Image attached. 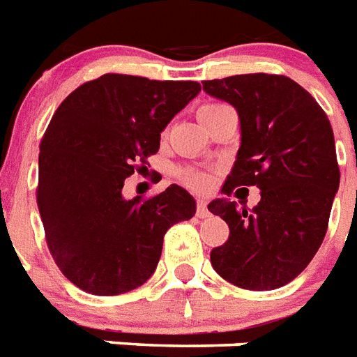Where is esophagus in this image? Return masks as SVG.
Masks as SVG:
<instances>
[{"instance_id":"34e87169","label":"esophagus","mask_w":357,"mask_h":357,"mask_svg":"<svg viewBox=\"0 0 357 357\" xmlns=\"http://www.w3.org/2000/svg\"><path fill=\"white\" fill-rule=\"evenodd\" d=\"M208 215H210V212H208L206 201H204V199H199V201H197V218L204 219L208 218Z\"/></svg>"}]
</instances>
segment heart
<instances>
[{
  "instance_id": "b5f03b06",
  "label": "heart",
  "mask_w": 357,
  "mask_h": 357,
  "mask_svg": "<svg viewBox=\"0 0 357 357\" xmlns=\"http://www.w3.org/2000/svg\"><path fill=\"white\" fill-rule=\"evenodd\" d=\"M219 107H225V105H218V102L204 105V107L201 108V112L202 110H210V108H219ZM182 178H184V182H186V184H190L192 188H195V190H202V188H206L208 184H210V178H208V175H204V173H199V171H186V173L182 175Z\"/></svg>"
}]
</instances>
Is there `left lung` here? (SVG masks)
<instances>
[{"label":"left lung","mask_w":357,"mask_h":357,"mask_svg":"<svg viewBox=\"0 0 357 357\" xmlns=\"http://www.w3.org/2000/svg\"><path fill=\"white\" fill-rule=\"evenodd\" d=\"M239 116L241 145L221 192L259 188L252 210L227 197L208 204L227 221V243L210 252L213 269L234 286L269 291L312 261L326 236L339 165L332 125L319 102L289 77L247 73L202 82ZM238 195V192H236Z\"/></svg>","instance_id":"8db88e82"}]
</instances>
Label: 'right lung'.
Returning a JSON list of instances; mask_svg holds the SVG:
<instances>
[{
    "instance_id": "add662e5",
    "label": "right lung",
    "mask_w": 357,
    "mask_h": 357,
    "mask_svg": "<svg viewBox=\"0 0 357 357\" xmlns=\"http://www.w3.org/2000/svg\"><path fill=\"white\" fill-rule=\"evenodd\" d=\"M199 92L195 81L105 73L53 114L40 144L36 202L51 256L82 291L110 296L145 284L165 232L195 215V199L176 184L145 201H127L121 190Z\"/></svg>"
}]
</instances>
